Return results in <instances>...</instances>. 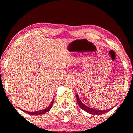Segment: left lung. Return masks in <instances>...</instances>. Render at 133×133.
I'll return each mask as SVG.
<instances>
[{"label": "left lung", "mask_w": 133, "mask_h": 133, "mask_svg": "<svg viewBox=\"0 0 133 133\" xmlns=\"http://www.w3.org/2000/svg\"><path fill=\"white\" fill-rule=\"evenodd\" d=\"M76 98H77V103L78 105H79V106L80 107V108H81V109H82L83 110H84L85 111H86V112L90 113L91 115H102V114H104V113H106L107 112H108V111H110L112 108H110V109H108V110H96V109H94V108H90V107L86 106L85 105H84V103H82V102H81V100H80L79 96H78L77 94H76Z\"/></svg>", "instance_id": "obj_1"}]
</instances>
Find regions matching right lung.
Wrapping results in <instances>:
<instances>
[{"label": "right lung", "instance_id": "1", "mask_svg": "<svg viewBox=\"0 0 133 133\" xmlns=\"http://www.w3.org/2000/svg\"><path fill=\"white\" fill-rule=\"evenodd\" d=\"M53 102H54V98H53V100H52V102H51L50 105H49L48 107H47V108H46L45 109H43V110H39V111H33V112H30V111H25V110H22V111H24L25 113H28V114H30V115H43L44 114V113H46V112H48V111H49V110L51 108H52V104H53Z\"/></svg>", "mask_w": 133, "mask_h": 133}]
</instances>
